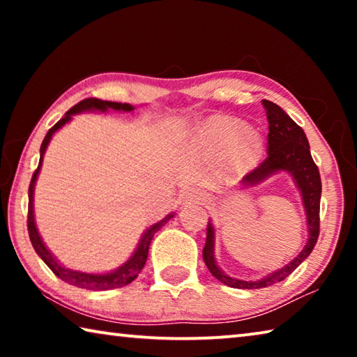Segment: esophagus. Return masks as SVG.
I'll return each instance as SVG.
<instances>
[{
	"instance_id": "34e87169",
	"label": "esophagus",
	"mask_w": 357,
	"mask_h": 357,
	"mask_svg": "<svg viewBox=\"0 0 357 357\" xmlns=\"http://www.w3.org/2000/svg\"><path fill=\"white\" fill-rule=\"evenodd\" d=\"M189 198H190V200H193V202H198V203L204 202V195H203L202 192H198V190L190 192V193H189Z\"/></svg>"
}]
</instances>
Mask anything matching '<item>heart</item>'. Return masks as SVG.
<instances>
[{"instance_id": "b5f03b06", "label": "heart", "mask_w": 357, "mask_h": 357, "mask_svg": "<svg viewBox=\"0 0 357 357\" xmlns=\"http://www.w3.org/2000/svg\"><path fill=\"white\" fill-rule=\"evenodd\" d=\"M202 137L204 142L217 144L222 148H238V154L243 160L255 157L259 149V140L257 135L247 130L244 124L238 121L215 118L204 126Z\"/></svg>"}]
</instances>
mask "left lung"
Here are the masks:
<instances>
[{"mask_svg":"<svg viewBox=\"0 0 357 357\" xmlns=\"http://www.w3.org/2000/svg\"><path fill=\"white\" fill-rule=\"evenodd\" d=\"M264 107L266 116H268V155L257 168H253L243 178L241 183L245 185L257 184L259 181L268 178L279 170H285L291 173L296 184L302 192V200L307 211V220H309V243L304 247L298 257L291 263H288L285 268H282L277 273L264 277L257 282H245L231 279L222 273L217 268L213 255V239L214 229L211 223L206 228V244L203 249L204 264L208 266L209 273L213 274L217 280L225 283L227 287L231 288H243V289H258L264 287H271L277 282L293 273L304 259L310 255V252L315 247L319 236V198H321V178L315 162L312 159L310 146L307 142V137L298 124L282 110V108L271 100H261Z\"/></svg>","mask_w":357,"mask_h":357,"instance_id":"1","label":"left lung"}]
</instances>
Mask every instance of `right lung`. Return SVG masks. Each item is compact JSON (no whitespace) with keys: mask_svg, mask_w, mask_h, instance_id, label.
Here are the masks:
<instances>
[{"mask_svg":"<svg viewBox=\"0 0 357 357\" xmlns=\"http://www.w3.org/2000/svg\"><path fill=\"white\" fill-rule=\"evenodd\" d=\"M108 108H113V110H123V112H130L134 110V107L129 104H119V102H110V100H100L96 98H88L78 102L77 105H74L70 110L66 113V116L58 121V123L53 126V128L47 132V135L44 138V142L40 144V159H39V165L36 168V172L33 173L31 183H29V189H28V233H29V241L34 247V250L38 255L44 259V263L53 271V274L59 279L64 280L69 285H74L78 288H84V289H91V291H105V289H113V288H121L124 285H129L130 282H134L137 279V275L140 274V271L143 269L144 263H146L148 258V250H149V244L151 239H153L154 234L159 231V229L165 225V223L172 219L173 214L167 215L164 220H160L159 223H155L151 228L146 229V233L143 234V238L138 244L137 250L128 263L121 266L114 273L110 274H84V273H78V271H70L66 269L63 266H59L55 258L52 257V253L47 250V247L42 243V239L38 233V228L34 225V214H33V195H34V183L36 178H38L40 165H42V157H44V153L47 149V144L50 142L52 135L55 132L64 126L68 121L70 119L72 114H75L78 112H84V110H102L107 112Z\"/></svg>","mask_w":357,"mask_h":357,"instance_id":"obj_1","label":"right lung"}]
</instances>
